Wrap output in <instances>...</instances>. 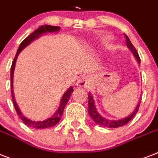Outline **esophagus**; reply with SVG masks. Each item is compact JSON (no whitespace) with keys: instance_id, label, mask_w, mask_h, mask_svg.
Listing matches in <instances>:
<instances>
[{"instance_id":"1","label":"esophagus","mask_w":158,"mask_h":158,"mask_svg":"<svg viewBox=\"0 0 158 158\" xmlns=\"http://www.w3.org/2000/svg\"><path fill=\"white\" fill-rule=\"evenodd\" d=\"M89 84H90V81H89V79L87 77L80 78L77 83V86H80V87H87Z\"/></svg>"}]
</instances>
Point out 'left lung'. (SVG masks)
Here are the masks:
<instances>
[{"instance_id":"8db88e82","label":"left lung","mask_w":158,"mask_h":158,"mask_svg":"<svg viewBox=\"0 0 158 158\" xmlns=\"http://www.w3.org/2000/svg\"><path fill=\"white\" fill-rule=\"evenodd\" d=\"M126 38V44H127V47L129 48V49L133 52V54L135 57V58L137 59V61L140 63V57H139V55L137 52L136 48H134V46L132 44V43L130 42L129 37L126 35H124ZM88 113L90 114V116L91 117L93 120L95 121L97 124L102 126V127H107V128H118V127H121V126H123L124 124H126L127 123H129V121L131 120L132 118H134L135 114H137V112L139 111V106H140V101H139L138 106H137L136 109L134 110V111L133 113L129 115L128 117H126L124 118H122V119H118V120H110V119H107V118H104L100 114L97 112L96 108V106H95V102H94V100H93V96L90 95V93H88Z\"/></svg>"}]
</instances>
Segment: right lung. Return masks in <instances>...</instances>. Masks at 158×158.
Masks as SVG:
<instances>
[{
    "label": "right lung",
    "mask_w": 158,
    "mask_h": 158,
    "mask_svg": "<svg viewBox=\"0 0 158 158\" xmlns=\"http://www.w3.org/2000/svg\"><path fill=\"white\" fill-rule=\"evenodd\" d=\"M60 27L58 26H52V25H42L40 26L39 29H37L36 30H35L32 34L30 35L26 38L24 39L22 43L19 45V48L17 50L16 55L14 58V61L12 62L11 68H10V83H11V96H12V101H13V103H14V106L15 110L17 112V114L19 115V117L20 118L23 122H24L27 126L29 127H32L34 129H47V128H51L52 126L56 125L58 122L60 121L61 118H62V114H63V111H64V108H65L66 105L68 103V101H69V98H70L71 95L72 93L73 92V87L71 86L69 89H68L65 93L64 95L62 97V100H61V102H60L59 105V108L57 109V110L55 112V114L52 116H51V118H48L47 119L43 121H33L29 118H27L26 117H24L22 113L19 110V107L17 106L16 102H15V99L14 96V90H13V76H14V70H15V62H16L17 57L23 48L26 47L27 45L29 44L30 43L32 42L33 40H35V39H37L42 35L43 34H45V33H52V32H57V31H59Z\"/></svg>",
    "instance_id": "add662e5"
}]
</instances>
